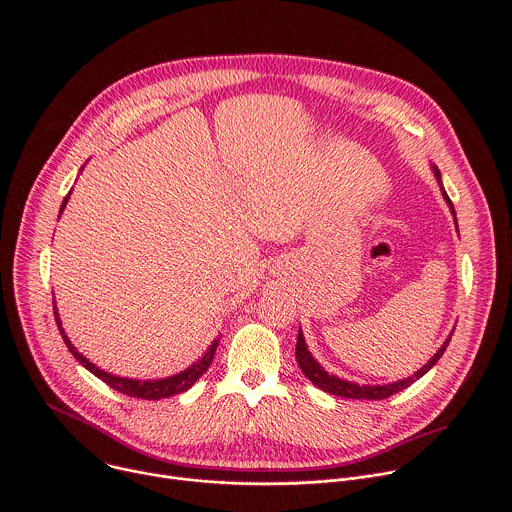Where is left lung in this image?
<instances>
[{"instance_id":"8db88e82","label":"left lung","mask_w":512,"mask_h":512,"mask_svg":"<svg viewBox=\"0 0 512 512\" xmlns=\"http://www.w3.org/2000/svg\"><path fill=\"white\" fill-rule=\"evenodd\" d=\"M433 168V174H435V178H437V182H440V188H442V194H444V198H446V202L450 204V210H452V214H456V210H454V204H452V200H450V196L446 194V190H444V186H442V176H440V170H437L435 166H431ZM456 218V216H454ZM456 229H458V223H456ZM454 334V332H452ZM452 334H450V338H452ZM450 338L442 344V348L437 350L429 360H427V364H423V367L413 375V377H409V379H403V381H397V383H389V385H356V383H350V381H344V379H338V377H334V375H328L320 364H318V360H314V356H312V352L308 350V346H306V340H304V334H302V330L298 332V344H296V360H298V364H300V369H302V373L318 387V389H322V391H326V393H330V395H336V397H346V399H387V397H391V395H395V393H399V391H403V389H407L409 385H413L417 379H421L433 364L442 358V354L446 352V348H448V344H450Z\"/></svg>"}]
</instances>
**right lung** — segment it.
<instances>
[{
    "instance_id": "right-lung-1",
    "label": "right lung",
    "mask_w": 512,
    "mask_h": 512,
    "mask_svg": "<svg viewBox=\"0 0 512 512\" xmlns=\"http://www.w3.org/2000/svg\"><path fill=\"white\" fill-rule=\"evenodd\" d=\"M72 192V190H70ZM70 192L64 196L62 200V206H60V214L70 198ZM54 304V302H52ZM54 320H56V326H58V332L66 344V348L72 352V356H75L83 367L87 371H91L95 377H99L103 383H107L111 389L127 395V397H137V399H145V401H158V399H166V397H172V395H178V393H184L188 391L210 367V362L214 358V352H216V346H218V340L216 338L212 340V344L208 346V350L202 354V358H198L190 369L174 375V377H168V379H158V381H135V379H125V377H115V375H109L105 371H101L99 367H95L93 362H89V358H85L75 346H72V342L68 340V336L64 334V328H62V322H60V316L56 312V304H54Z\"/></svg>"
}]
</instances>
